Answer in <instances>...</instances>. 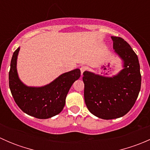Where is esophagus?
I'll return each mask as SVG.
<instances>
[{"label": "esophagus", "mask_w": 150, "mask_h": 150, "mask_svg": "<svg viewBox=\"0 0 150 150\" xmlns=\"http://www.w3.org/2000/svg\"><path fill=\"white\" fill-rule=\"evenodd\" d=\"M80 69H81V75H83V72L86 69V67H85V66H82L81 68H80Z\"/></svg>", "instance_id": "esophagus-1"}]
</instances>
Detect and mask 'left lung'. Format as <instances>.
Masks as SVG:
<instances>
[{
	"label": "left lung",
	"instance_id": "left-lung-1",
	"mask_svg": "<svg viewBox=\"0 0 150 150\" xmlns=\"http://www.w3.org/2000/svg\"><path fill=\"white\" fill-rule=\"evenodd\" d=\"M115 52L122 61L116 75L104 77L85 71L84 99L91 113L110 120L122 117L135 104L141 88L142 76L138 57L125 40L112 36Z\"/></svg>",
	"mask_w": 150,
	"mask_h": 150
}]
</instances>
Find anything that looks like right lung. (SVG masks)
<instances>
[{"instance_id":"right-lung-1","label":"right lung","mask_w":150,"mask_h":150,"mask_svg":"<svg viewBox=\"0 0 150 150\" xmlns=\"http://www.w3.org/2000/svg\"><path fill=\"white\" fill-rule=\"evenodd\" d=\"M19 48L13 52L8 74L9 88L15 102L24 112L36 118L47 119L57 115L64 108L68 91L81 76V70L75 69L62 74L41 87L28 86L20 81L16 69Z\"/></svg>"}]
</instances>
